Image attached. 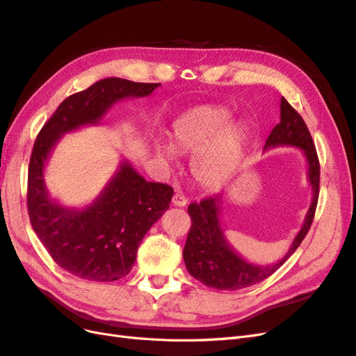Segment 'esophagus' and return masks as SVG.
<instances>
[{
  "instance_id": "34e87169",
  "label": "esophagus",
  "mask_w": 356,
  "mask_h": 356,
  "mask_svg": "<svg viewBox=\"0 0 356 356\" xmlns=\"http://www.w3.org/2000/svg\"><path fill=\"white\" fill-rule=\"evenodd\" d=\"M172 203L175 204V207H186L187 204V197L184 196V193L177 191L174 197H172Z\"/></svg>"
}]
</instances>
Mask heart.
<instances>
[{"mask_svg":"<svg viewBox=\"0 0 356 356\" xmlns=\"http://www.w3.org/2000/svg\"><path fill=\"white\" fill-rule=\"evenodd\" d=\"M229 110L217 105H200L181 114L172 124V145L157 143L156 154L174 160L178 153L191 156L190 168L203 187H218L230 177L248 144V131L230 123Z\"/></svg>","mask_w":356,"mask_h":356,"instance_id":"heart-1","label":"heart"}]
</instances>
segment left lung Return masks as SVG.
<instances>
[{
  "label": "left lung",
  "instance_id": "obj_1",
  "mask_svg": "<svg viewBox=\"0 0 356 356\" xmlns=\"http://www.w3.org/2000/svg\"><path fill=\"white\" fill-rule=\"evenodd\" d=\"M277 145L298 147L303 149L307 159L309 181L314 188V199H312L303 227L297 233L284 258L272 266H255L236 254L224 238L218 217L221 196H211L200 202L190 203L187 211L191 218V227L182 257H184L188 273L203 285L215 289L234 291L261 282L272 276L306 238L318 204L319 159L305 120L285 98L281 99V122L272 129L264 149Z\"/></svg>",
  "mask_w": 356,
  "mask_h": 356
}]
</instances>
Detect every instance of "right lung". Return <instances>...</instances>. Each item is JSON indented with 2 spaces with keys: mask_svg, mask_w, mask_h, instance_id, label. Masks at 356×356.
Returning <instances> with one entry per match:
<instances>
[{
  "mask_svg": "<svg viewBox=\"0 0 356 356\" xmlns=\"http://www.w3.org/2000/svg\"><path fill=\"white\" fill-rule=\"evenodd\" d=\"M159 83L104 79L63 101L40 131L28 169V213L38 239L59 267L74 276L111 282L126 276L138 246L169 209L174 188L148 182L124 161L90 207L81 211L53 202L44 186L46 160L59 138L84 124H96L123 98H141Z\"/></svg>",
  "mask_w": 356,
  "mask_h": 356,
  "instance_id": "obj_1",
  "label": "right lung"
}]
</instances>
